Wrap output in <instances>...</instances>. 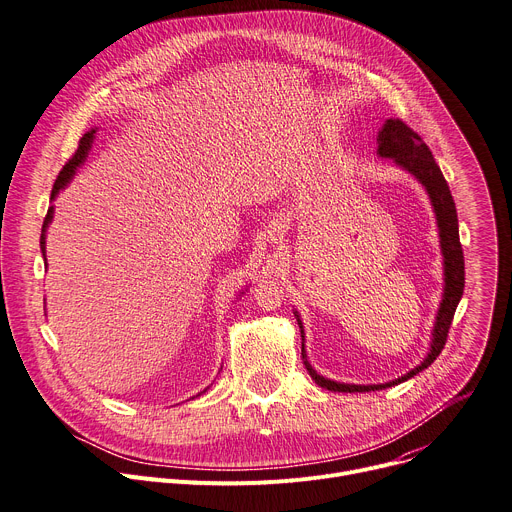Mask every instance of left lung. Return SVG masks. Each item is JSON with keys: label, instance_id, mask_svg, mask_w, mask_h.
<instances>
[{"label": "left lung", "instance_id": "1", "mask_svg": "<svg viewBox=\"0 0 512 512\" xmlns=\"http://www.w3.org/2000/svg\"><path fill=\"white\" fill-rule=\"evenodd\" d=\"M377 141H379V147H377L379 155L381 157H391V160L396 162L400 168H404L412 176H416L420 180V184L426 188L432 207H435L437 223H439L441 250H443V262H445V293H443V301H441V307H439V313H437L435 330H432V344H430L428 357L416 369H412L404 377H398V379H393L389 383L350 385V383H336V381L324 379L322 375L313 371L311 365L307 363L305 348H303V342H301V357H303L305 369L309 371L313 381H316L324 389H330V391L355 393V391L385 389V387H391V385H398L402 381H408L410 377H414L416 373L426 369L430 363H435V359L441 355V350L445 348L449 328H451V322H453V316H455V309L459 305V299H461L463 287H465V262H463V250H461V242H459L457 209H455V201L451 196L449 184H447L441 168L437 166L435 157H432V151L422 141V137L414 129H410L402 119H387L383 129L379 131ZM299 328H303L301 322H299ZM301 340H305L303 330H301Z\"/></svg>", "mask_w": 512, "mask_h": 512}]
</instances>
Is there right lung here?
<instances>
[{
  "instance_id": "right-lung-1",
  "label": "right lung",
  "mask_w": 512,
  "mask_h": 512,
  "mask_svg": "<svg viewBox=\"0 0 512 512\" xmlns=\"http://www.w3.org/2000/svg\"><path fill=\"white\" fill-rule=\"evenodd\" d=\"M92 139H94V131H90V133H86L82 139H80V143H77V149H75V153L69 157V162L63 166V170L59 172V176H57V180H55V184H53V192H51V199H55L57 196V192L71 180V176L75 174V168L80 166L84 160H86V155H88V149H90V145H92ZM51 219H53V207H49V211H47V217H45V223H43V235H41V248H43V254H45V231H47V227H49V223H51Z\"/></svg>"
}]
</instances>
